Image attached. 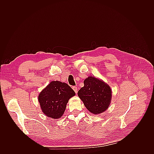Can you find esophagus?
Listing matches in <instances>:
<instances>
[{"label": "esophagus", "instance_id": "34e87169", "mask_svg": "<svg viewBox=\"0 0 154 154\" xmlns=\"http://www.w3.org/2000/svg\"><path fill=\"white\" fill-rule=\"evenodd\" d=\"M72 89L74 90V92H75L76 94H77V92H78V88H77V87H72Z\"/></svg>", "mask_w": 154, "mask_h": 154}]
</instances>
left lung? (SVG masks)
<instances>
[{"mask_svg": "<svg viewBox=\"0 0 154 154\" xmlns=\"http://www.w3.org/2000/svg\"><path fill=\"white\" fill-rule=\"evenodd\" d=\"M78 92L87 109L94 114L105 112L110 104L112 91L109 85L94 76H88Z\"/></svg>", "mask_w": 154, "mask_h": 154, "instance_id": "8db88e82", "label": "left lung"}]
</instances>
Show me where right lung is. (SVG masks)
Returning <instances> with one entry per match:
<instances>
[{
	"mask_svg": "<svg viewBox=\"0 0 154 154\" xmlns=\"http://www.w3.org/2000/svg\"><path fill=\"white\" fill-rule=\"evenodd\" d=\"M74 95L75 92L67 83L53 81L41 91L38 102L46 116L58 119L63 116L69 100Z\"/></svg>",
	"mask_w": 154,
	"mask_h": 154,
	"instance_id": "right-lung-1",
	"label": "right lung"
}]
</instances>
